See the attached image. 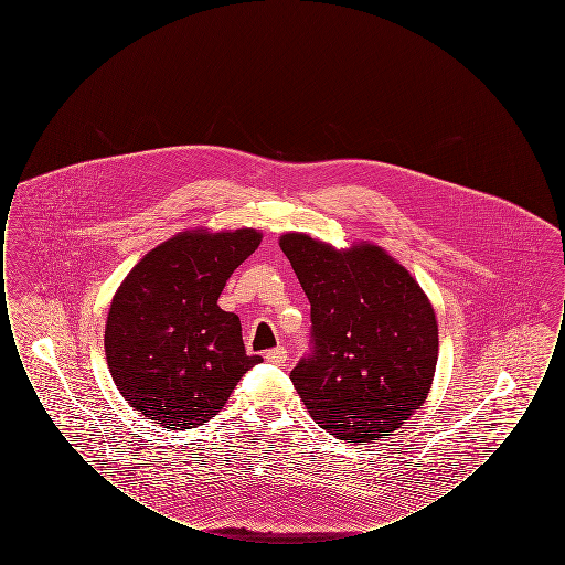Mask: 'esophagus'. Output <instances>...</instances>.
I'll list each match as a JSON object with an SVG mask.
<instances>
[{
	"label": "esophagus",
	"mask_w": 565,
	"mask_h": 565,
	"mask_svg": "<svg viewBox=\"0 0 565 565\" xmlns=\"http://www.w3.org/2000/svg\"><path fill=\"white\" fill-rule=\"evenodd\" d=\"M265 358H267V362H270V364L281 366L288 360V351L284 350V348H275V350L267 351Z\"/></svg>",
	"instance_id": "obj_1"
}]
</instances>
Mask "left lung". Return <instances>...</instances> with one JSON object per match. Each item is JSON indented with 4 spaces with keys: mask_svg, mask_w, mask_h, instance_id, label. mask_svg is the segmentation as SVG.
<instances>
[{
    "mask_svg": "<svg viewBox=\"0 0 565 565\" xmlns=\"http://www.w3.org/2000/svg\"><path fill=\"white\" fill-rule=\"evenodd\" d=\"M279 247L311 302L313 350L290 379L313 422L348 443L401 428L428 398L436 371L430 298L373 243L337 249L286 233Z\"/></svg>",
    "mask_w": 565,
    "mask_h": 565,
    "instance_id": "1",
    "label": "left lung"
}]
</instances>
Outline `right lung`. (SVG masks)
Masks as SVG:
<instances>
[{
    "mask_svg": "<svg viewBox=\"0 0 565 565\" xmlns=\"http://www.w3.org/2000/svg\"><path fill=\"white\" fill-rule=\"evenodd\" d=\"M263 242L256 228H194L150 249L118 286L106 358L122 398L164 428L203 426L260 355L239 316L217 307L226 279Z\"/></svg>",
    "mask_w": 565,
    "mask_h": 565,
    "instance_id": "1",
    "label": "right lung"
}]
</instances>
